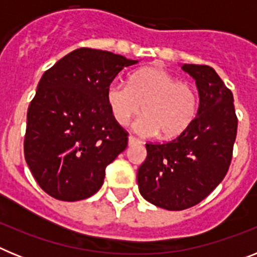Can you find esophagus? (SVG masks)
I'll return each instance as SVG.
<instances>
[{
	"label": "esophagus",
	"instance_id": "esophagus-1",
	"mask_svg": "<svg viewBox=\"0 0 257 257\" xmlns=\"http://www.w3.org/2000/svg\"><path fill=\"white\" fill-rule=\"evenodd\" d=\"M140 140L134 138V136H128V145H135V144H140Z\"/></svg>",
	"mask_w": 257,
	"mask_h": 257
}]
</instances>
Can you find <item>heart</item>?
<instances>
[{"mask_svg": "<svg viewBox=\"0 0 257 257\" xmlns=\"http://www.w3.org/2000/svg\"><path fill=\"white\" fill-rule=\"evenodd\" d=\"M106 104L118 124L126 126L142 110L134 123L143 136L165 138L180 135L192 124L198 112V94L190 83L160 67L136 70L128 79L112 81L106 87Z\"/></svg>", "mask_w": 257, "mask_h": 257, "instance_id": "1", "label": "heart"}]
</instances>
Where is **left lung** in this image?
I'll use <instances>...</instances> for the list:
<instances>
[{
    "mask_svg": "<svg viewBox=\"0 0 257 257\" xmlns=\"http://www.w3.org/2000/svg\"><path fill=\"white\" fill-rule=\"evenodd\" d=\"M196 79L199 106L194 121L176 139L145 144L138 170L139 192L152 205L180 211L197 205L225 178L238 119L231 91L208 65L183 64Z\"/></svg>",
    "mask_w": 257,
    "mask_h": 257,
    "instance_id": "1",
    "label": "left lung"
}]
</instances>
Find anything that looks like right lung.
Segmentation results:
<instances>
[{
  "instance_id": "right-lung-1",
  "label": "right lung",
  "mask_w": 257,
  "mask_h": 257,
  "mask_svg": "<svg viewBox=\"0 0 257 257\" xmlns=\"http://www.w3.org/2000/svg\"><path fill=\"white\" fill-rule=\"evenodd\" d=\"M136 63L81 47L41 77L27 113L24 156L49 196L74 202L101 188L106 166L128 140L109 110L106 87L123 68Z\"/></svg>"
}]
</instances>
